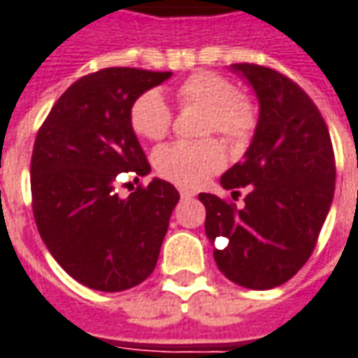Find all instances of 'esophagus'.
<instances>
[{
  "label": "esophagus",
  "mask_w": 358,
  "mask_h": 358,
  "mask_svg": "<svg viewBox=\"0 0 358 358\" xmlns=\"http://www.w3.org/2000/svg\"><path fill=\"white\" fill-rule=\"evenodd\" d=\"M180 195H182V199H192L197 193L192 192V189H186V187H180Z\"/></svg>",
  "instance_id": "obj_1"
}]
</instances>
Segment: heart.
Masks as SVG:
<instances>
[{"label": "heart", "instance_id": "obj_1", "mask_svg": "<svg viewBox=\"0 0 358 358\" xmlns=\"http://www.w3.org/2000/svg\"><path fill=\"white\" fill-rule=\"evenodd\" d=\"M180 106H199L206 110L203 134L218 132L233 145L245 144L256 127V112L246 98L239 96L227 79L210 71L187 78L176 91ZM131 125L145 140H163L171 132L172 110L163 94L148 91L131 108ZM155 169L163 178L182 187H197L226 163L224 148L216 138L199 142H172L161 145L153 155Z\"/></svg>", "mask_w": 358, "mask_h": 358}]
</instances>
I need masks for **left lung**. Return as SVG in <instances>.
<instances>
[{
	"instance_id": "obj_1",
	"label": "left lung",
	"mask_w": 358,
	"mask_h": 358,
	"mask_svg": "<svg viewBox=\"0 0 358 358\" xmlns=\"http://www.w3.org/2000/svg\"><path fill=\"white\" fill-rule=\"evenodd\" d=\"M229 70L252 87L260 115L245 157L220 184L252 187L239 210L201 193L205 231L227 279L269 290L292 279L313 252L334 199V150L317 106L292 79L256 64Z\"/></svg>"
}]
</instances>
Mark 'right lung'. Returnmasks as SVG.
<instances>
[{"label":"right lung","instance_id":"obj_1","mask_svg":"<svg viewBox=\"0 0 358 358\" xmlns=\"http://www.w3.org/2000/svg\"><path fill=\"white\" fill-rule=\"evenodd\" d=\"M172 71L106 68L78 79L58 98L31 153V206L39 235L58 266L100 292L145 280L180 193L153 178L119 197L125 176L152 166L131 125L134 100Z\"/></svg>","mask_w":358,"mask_h":358}]
</instances>
